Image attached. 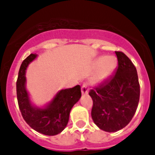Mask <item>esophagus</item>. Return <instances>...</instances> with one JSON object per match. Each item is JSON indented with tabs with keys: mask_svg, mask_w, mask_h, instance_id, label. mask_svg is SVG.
<instances>
[{
	"mask_svg": "<svg viewBox=\"0 0 155 155\" xmlns=\"http://www.w3.org/2000/svg\"><path fill=\"white\" fill-rule=\"evenodd\" d=\"M81 92H82V94H87L88 93V87H87L86 84H83L82 87H81Z\"/></svg>",
	"mask_w": 155,
	"mask_h": 155,
	"instance_id": "esophagus-1",
	"label": "esophagus"
}]
</instances>
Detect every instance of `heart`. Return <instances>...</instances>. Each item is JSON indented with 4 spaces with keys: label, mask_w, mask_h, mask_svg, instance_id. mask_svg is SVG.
<instances>
[{
    "label": "heart",
    "mask_w": 155,
    "mask_h": 155,
    "mask_svg": "<svg viewBox=\"0 0 155 155\" xmlns=\"http://www.w3.org/2000/svg\"><path fill=\"white\" fill-rule=\"evenodd\" d=\"M117 67V60L115 56H100L93 62V69H97L91 79V84L99 86L108 81Z\"/></svg>",
    "instance_id": "b5f03b06"
}]
</instances>
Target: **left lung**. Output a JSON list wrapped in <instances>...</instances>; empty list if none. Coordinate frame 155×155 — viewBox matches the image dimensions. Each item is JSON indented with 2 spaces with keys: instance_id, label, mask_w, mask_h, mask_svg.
I'll use <instances>...</instances> for the list:
<instances>
[{
  "instance_id": "obj_1",
  "label": "left lung",
  "mask_w": 155,
  "mask_h": 155,
  "mask_svg": "<svg viewBox=\"0 0 155 155\" xmlns=\"http://www.w3.org/2000/svg\"><path fill=\"white\" fill-rule=\"evenodd\" d=\"M118 67L115 75L89 92L93 105L92 118L106 132H117L130 122L137 110L140 85L136 68L123 52L115 51Z\"/></svg>"
}]
</instances>
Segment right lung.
I'll list each match as a JSON object with an SVG mask.
<instances>
[{
  "instance_id": "1",
  "label": "right lung",
  "mask_w": 155,
  "mask_h": 155,
  "mask_svg": "<svg viewBox=\"0 0 155 155\" xmlns=\"http://www.w3.org/2000/svg\"><path fill=\"white\" fill-rule=\"evenodd\" d=\"M38 54H30L23 61L17 80V97L24 120L35 131L54 136L63 131L68 125L71 108L81 97L80 85L58 91L53 99L43 107L34 105L26 89L25 71Z\"/></svg>"
}]
</instances>
